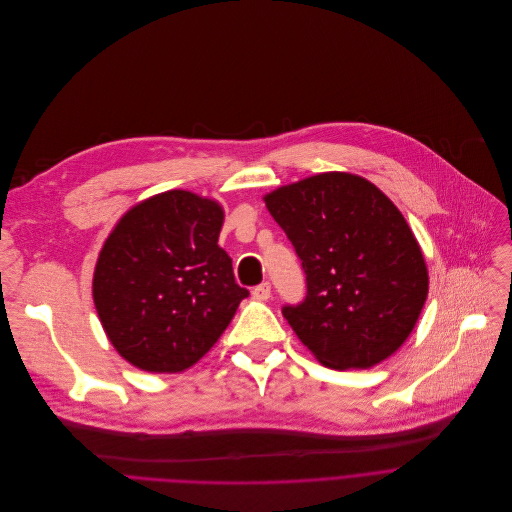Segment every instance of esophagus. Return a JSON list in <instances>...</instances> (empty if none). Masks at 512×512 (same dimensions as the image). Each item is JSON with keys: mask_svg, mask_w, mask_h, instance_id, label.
Here are the masks:
<instances>
[{"mask_svg": "<svg viewBox=\"0 0 512 512\" xmlns=\"http://www.w3.org/2000/svg\"><path fill=\"white\" fill-rule=\"evenodd\" d=\"M252 296L256 300H268L272 296V288H270V282H262L258 284L254 290H252Z\"/></svg>", "mask_w": 512, "mask_h": 512, "instance_id": "1", "label": "esophagus"}]
</instances>
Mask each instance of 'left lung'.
Here are the masks:
<instances>
[{"label":"left lung","mask_w":512,"mask_h":512,"mask_svg":"<svg viewBox=\"0 0 512 512\" xmlns=\"http://www.w3.org/2000/svg\"><path fill=\"white\" fill-rule=\"evenodd\" d=\"M306 274V298L282 315L325 367L369 369L412 335L428 298L422 248L371 181L327 171L264 195Z\"/></svg>","instance_id":"left-lung-1"}]
</instances>
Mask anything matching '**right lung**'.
Listing matches in <instances>:
<instances>
[{
    "mask_svg": "<svg viewBox=\"0 0 512 512\" xmlns=\"http://www.w3.org/2000/svg\"><path fill=\"white\" fill-rule=\"evenodd\" d=\"M224 208L171 189L133 206L102 244L92 298L117 353L149 373H181L222 337L248 290L218 246Z\"/></svg>",
    "mask_w": 512,
    "mask_h": 512,
    "instance_id": "add662e5",
    "label": "right lung"
}]
</instances>
